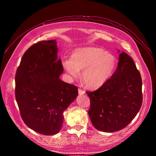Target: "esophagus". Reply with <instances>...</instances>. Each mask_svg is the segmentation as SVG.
<instances>
[{
  "instance_id": "esophagus-1",
  "label": "esophagus",
  "mask_w": 156,
  "mask_h": 156,
  "mask_svg": "<svg viewBox=\"0 0 156 156\" xmlns=\"http://www.w3.org/2000/svg\"><path fill=\"white\" fill-rule=\"evenodd\" d=\"M78 94H79L80 95H83V94H85V91L83 90L82 89L78 88Z\"/></svg>"
}]
</instances>
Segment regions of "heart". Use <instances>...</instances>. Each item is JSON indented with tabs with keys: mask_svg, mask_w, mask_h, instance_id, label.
<instances>
[{
	"mask_svg": "<svg viewBox=\"0 0 156 156\" xmlns=\"http://www.w3.org/2000/svg\"><path fill=\"white\" fill-rule=\"evenodd\" d=\"M62 65L71 76L76 78L83 70L81 78L89 88H97L105 84L112 76L117 66L113 55L102 48L88 47L74 51L71 58L62 61Z\"/></svg>",
	"mask_w": 156,
	"mask_h": 156,
	"instance_id": "b5f03b06",
	"label": "heart"
}]
</instances>
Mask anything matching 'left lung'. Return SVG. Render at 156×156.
Masks as SVG:
<instances>
[{
    "mask_svg": "<svg viewBox=\"0 0 156 156\" xmlns=\"http://www.w3.org/2000/svg\"><path fill=\"white\" fill-rule=\"evenodd\" d=\"M117 69L110 79L93 92L88 115L94 126L104 132L125 128L136 116L142 104V81L136 65L127 54H119Z\"/></svg>",
    "mask_w": 156,
    "mask_h": 156,
    "instance_id": "1",
    "label": "left lung"
}]
</instances>
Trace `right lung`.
Instances as JSON below:
<instances>
[{"mask_svg":"<svg viewBox=\"0 0 156 156\" xmlns=\"http://www.w3.org/2000/svg\"><path fill=\"white\" fill-rule=\"evenodd\" d=\"M55 40L40 41L23 54L15 75V97L22 119L45 135L58 133L63 112L78 94L76 86L59 79L63 72Z\"/></svg>","mask_w":156,"mask_h":156,"instance_id":"1","label":"right lung"}]
</instances>
